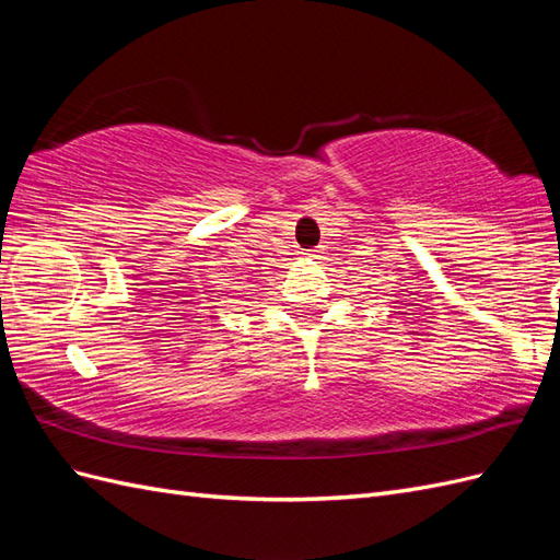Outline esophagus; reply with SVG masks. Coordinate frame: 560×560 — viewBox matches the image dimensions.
Wrapping results in <instances>:
<instances>
[{"label": "esophagus", "instance_id": "esophagus-1", "mask_svg": "<svg viewBox=\"0 0 560 560\" xmlns=\"http://www.w3.org/2000/svg\"><path fill=\"white\" fill-rule=\"evenodd\" d=\"M303 254H306L308 259H322V254H325V252H322V249L317 247V249H308V252H303Z\"/></svg>", "mask_w": 560, "mask_h": 560}]
</instances>
